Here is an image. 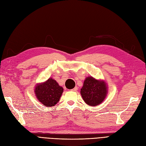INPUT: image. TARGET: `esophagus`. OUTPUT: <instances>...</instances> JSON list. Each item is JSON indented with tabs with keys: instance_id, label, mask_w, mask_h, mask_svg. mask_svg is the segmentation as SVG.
<instances>
[{
	"instance_id": "1",
	"label": "esophagus",
	"mask_w": 146,
	"mask_h": 146,
	"mask_svg": "<svg viewBox=\"0 0 146 146\" xmlns=\"http://www.w3.org/2000/svg\"><path fill=\"white\" fill-rule=\"evenodd\" d=\"M77 90H78V87L76 86L74 88H73L72 90H71V91H77Z\"/></svg>"
}]
</instances>
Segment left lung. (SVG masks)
Masks as SVG:
<instances>
[{
	"label": "left lung",
	"mask_w": 146,
	"mask_h": 146,
	"mask_svg": "<svg viewBox=\"0 0 146 146\" xmlns=\"http://www.w3.org/2000/svg\"><path fill=\"white\" fill-rule=\"evenodd\" d=\"M80 94L85 102L90 106H97L103 102L108 94V85L103 80L88 77L84 80Z\"/></svg>",
	"instance_id": "obj_1"
}]
</instances>
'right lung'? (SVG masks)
I'll use <instances>...</instances> for the list:
<instances>
[{"label": "right lung", "mask_w": 146, "mask_h": 146, "mask_svg": "<svg viewBox=\"0 0 146 146\" xmlns=\"http://www.w3.org/2000/svg\"><path fill=\"white\" fill-rule=\"evenodd\" d=\"M34 92L39 102L46 107H50L58 102L63 88L54 79L49 78L44 82L36 84Z\"/></svg>", "instance_id": "add662e5"}]
</instances>
